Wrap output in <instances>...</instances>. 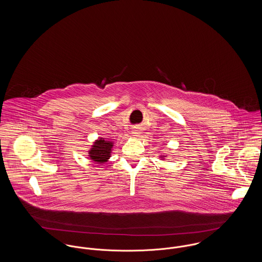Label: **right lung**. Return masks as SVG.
<instances>
[{
  "instance_id": "right-lung-1",
  "label": "right lung",
  "mask_w": 262,
  "mask_h": 262,
  "mask_svg": "<svg viewBox=\"0 0 262 262\" xmlns=\"http://www.w3.org/2000/svg\"><path fill=\"white\" fill-rule=\"evenodd\" d=\"M113 141H108L104 139H99L94 142L92 148L89 151V156L93 161L97 163H105L108 161L111 151L113 148Z\"/></svg>"
}]
</instances>
